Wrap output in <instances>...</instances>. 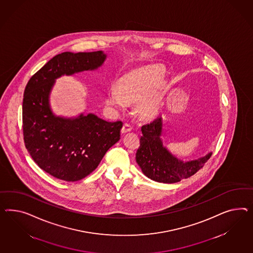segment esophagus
I'll list each match as a JSON object with an SVG mask.
<instances>
[{
	"instance_id": "1",
	"label": "esophagus",
	"mask_w": 253,
	"mask_h": 253,
	"mask_svg": "<svg viewBox=\"0 0 253 253\" xmlns=\"http://www.w3.org/2000/svg\"><path fill=\"white\" fill-rule=\"evenodd\" d=\"M132 130V127L130 126L129 123H125L124 125L123 126V129H122V132L123 133H126V132H128V131H130V130Z\"/></svg>"
}]
</instances>
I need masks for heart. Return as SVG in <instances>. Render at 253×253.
Instances as JSON below:
<instances>
[{"label": "heart", "mask_w": 253, "mask_h": 253, "mask_svg": "<svg viewBox=\"0 0 253 253\" xmlns=\"http://www.w3.org/2000/svg\"><path fill=\"white\" fill-rule=\"evenodd\" d=\"M165 69L148 66L137 69L121 77L118 88L109 91L106 103L110 109H123L128 103L136 102L137 111L143 116L156 113L160 106V96L155 88L163 80Z\"/></svg>", "instance_id": "obj_1"}]
</instances>
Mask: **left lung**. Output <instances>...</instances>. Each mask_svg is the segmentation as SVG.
Segmentation results:
<instances>
[{"label":"left lung","instance_id":"left-lung-1","mask_svg":"<svg viewBox=\"0 0 253 253\" xmlns=\"http://www.w3.org/2000/svg\"><path fill=\"white\" fill-rule=\"evenodd\" d=\"M143 136L140 138V146L136 152L137 164L146 177L163 183H175L182 178H188L200 170L212 154L183 162L173 157L165 148L160 139L162 130L161 118H157L150 123L142 126Z\"/></svg>","mask_w":253,"mask_h":253}]
</instances>
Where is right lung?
Here are the masks:
<instances>
[{"label": "right lung", "instance_id": "add662e5", "mask_svg": "<svg viewBox=\"0 0 253 253\" xmlns=\"http://www.w3.org/2000/svg\"><path fill=\"white\" fill-rule=\"evenodd\" d=\"M106 59L102 51L62 52L28 81L23 98L26 148L41 169L65 181H77L96 169L106 152L121 139L123 123H109L94 114L75 119L56 117L48 95L55 79L94 70Z\"/></svg>", "mask_w": 253, "mask_h": 253}]
</instances>
